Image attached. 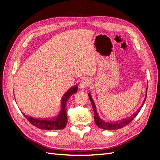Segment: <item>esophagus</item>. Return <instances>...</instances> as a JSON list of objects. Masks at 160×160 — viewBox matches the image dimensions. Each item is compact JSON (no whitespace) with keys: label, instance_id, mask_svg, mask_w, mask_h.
<instances>
[{"label":"esophagus","instance_id":"esophagus-1","mask_svg":"<svg viewBox=\"0 0 160 160\" xmlns=\"http://www.w3.org/2000/svg\"><path fill=\"white\" fill-rule=\"evenodd\" d=\"M90 84H91V80L90 79H84L81 81L80 85H79L80 88L81 89H85L86 88H88L89 85H90Z\"/></svg>","mask_w":160,"mask_h":160}]
</instances>
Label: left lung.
Wrapping results in <instances>:
<instances>
[{
    "label": "left lung",
    "mask_w": 160,
    "mask_h": 160,
    "mask_svg": "<svg viewBox=\"0 0 160 160\" xmlns=\"http://www.w3.org/2000/svg\"><path fill=\"white\" fill-rule=\"evenodd\" d=\"M148 90V87H147V89H146V91ZM89 95V98L90 99V101L92 105V107H93V109L94 111V119H95V123L96 124L98 128H101V129H106V130H115V129H118L120 128H122L123 127H125V125H127L128 124H129L136 117L137 115L139 113V112L141 110L142 108L143 107V105L145 103V101H146V96H147V93H146V98H145L143 101V103L141 107H139V108L137 110L136 112L135 113H133L132 115H131L130 117L129 118H126L125 119H123L122 120H119V121H116V122H105L104 120H103L102 119H101V118L99 117V113H98V111H97V109H96V106L95 104L94 103V101L92 98L91 95L90 93H88Z\"/></svg>",
    "instance_id": "left-lung-1"
}]
</instances>
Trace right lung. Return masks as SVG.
Returning a JSON list of instances; mask_svg holds the SVG:
<instances>
[{"label": "right lung", "mask_w": 160, "mask_h": 160, "mask_svg": "<svg viewBox=\"0 0 160 160\" xmlns=\"http://www.w3.org/2000/svg\"><path fill=\"white\" fill-rule=\"evenodd\" d=\"M78 87L77 85L72 86L67 91L66 93L62 97L61 100V111L59 113L56 117L52 118H33L31 116L27 115L26 114L22 113L25 116L26 119L34 126L39 129L45 130H59L62 129L67 124V102L68 99L71 98L72 94H75L77 92Z\"/></svg>", "instance_id": "add662e5"}]
</instances>
